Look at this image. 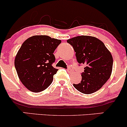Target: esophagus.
<instances>
[{
  "mask_svg": "<svg viewBox=\"0 0 127 127\" xmlns=\"http://www.w3.org/2000/svg\"><path fill=\"white\" fill-rule=\"evenodd\" d=\"M67 70L68 72H70V73H72L73 72V67L71 65H69V66L67 68Z\"/></svg>",
  "mask_w": 127,
  "mask_h": 127,
  "instance_id": "34e87169",
  "label": "esophagus"
}]
</instances>
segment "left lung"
Wrapping results in <instances>:
<instances>
[{"label": "left lung", "instance_id": "1", "mask_svg": "<svg viewBox=\"0 0 127 127\" xmlns=\"http://www.w3.org/2000/svg\"><path fill=\"white\" fill-rule=\"evenodd\" d=\"M67 42L73 48L79 65H85L81 82L73 84L74 87L86 94L98 91L111 75L113 58L110 51L101 40L93 36H76Z\"/></svg>", "mask_w": 127, "mask_h": 127}]
</instances>
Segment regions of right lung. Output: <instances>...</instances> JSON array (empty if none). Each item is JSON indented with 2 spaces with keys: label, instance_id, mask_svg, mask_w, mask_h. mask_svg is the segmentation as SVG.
I'll use <instances>...</instances> for the list:
<instances>
[{
  "label": "right lung",
  "instance_id": "right-lung-1",
  "mask_svg": "<svg viewBox=\"0 0 127 127\" xmlns=\"http://www.w3.org/2000/svg\"><path fill=\"white\" fill-rule=\"evenodd\" d=\"M62 42L48 36L38 35L24 41L15 59V67L20 81L29 90L38 93L45 90L53 81L58 69L52 66L53 54Z\"/></svg>",
  "mask_w": 127,
  "mask_h": 127
}]
</instances>
